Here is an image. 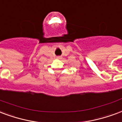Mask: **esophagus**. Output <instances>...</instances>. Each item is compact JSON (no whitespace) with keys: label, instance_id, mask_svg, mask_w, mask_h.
Instances as JSON below:
<instances>
[{"label":"esophagus","instance_id":"obj_1","mask_svg":"<svg viewBox=\"0 0 122 122\" xmlns=\"http://www.w3.org/2000/svg\"><path fill=\"white\" fill-rule=\"evenodd\" d=\"M61 58V56H57V59H60Z\"/></svg>","mask_w":122,"mask_h":122}]
</instances>
